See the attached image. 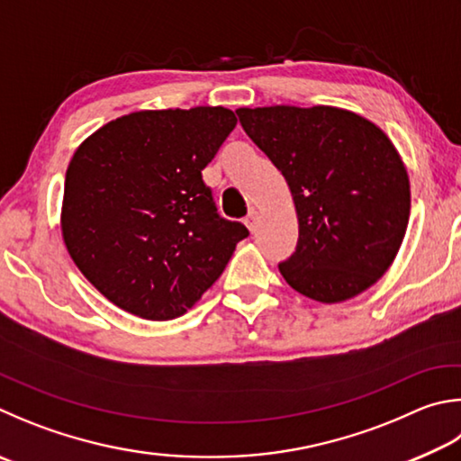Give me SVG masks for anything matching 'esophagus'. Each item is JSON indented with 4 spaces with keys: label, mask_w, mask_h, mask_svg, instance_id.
I'll return each mask as SVG.
<instances>
[{
    "label": "esophagus",
    "mask_w": 461,
    "mask_h": 461,
    "mask_svg": "<svg viewBox=\"0 0 461 461\" xmlns=\"http://www.w3.org/2000/svg\"><path fill=\"white\" fill-rule=\"evenodd\" d=\"M256 223H258V212L252 207L249 209V213L246 215V225L249 228V231L256 230Z\"/></svg>",
    "instance_id": "34e87169"
}]
</instances>
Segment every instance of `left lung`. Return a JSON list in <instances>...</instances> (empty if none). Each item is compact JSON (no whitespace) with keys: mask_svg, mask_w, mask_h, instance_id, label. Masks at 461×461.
I'll return each instance as SVG.
<instances>
[{"mask_svg":"<svg viewBox=\"0 0 461 461\" xmlns=\"http://www.w3.org/2000/svg\"><path fill=\"white\" fill-rule=\"evenodd\" d=\"M236 113L294 197L298 244L278 264L284 280L326 304L373 286L399 252L411 207L405 165L387 135L334 106Z\"/></svg>","mask_w":461,"mask_h":461,"instance_id":"8db88e82","label":"left lung"}]
</instances>
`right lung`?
I'll use <instances>...</instances> for the list:
<instances>
[{
    "instance_id": "1",
    "label": "right lung",
    "mask_w": 461,
    "mask_h": 461,
    "mask_svg": "<svg viewBox=\"0 0 461 461\" xmlns=\"http://www.w3.org/2000/svg\"><path fill=\"white\" fill-rule=\"evenodd\" d=\"M236 122L223 106L139 111L104 124L74 153L64 244L113 304L149 321L181 316L249 236L217 213L202 175Z\"/></svg>"
}]
</instances>
